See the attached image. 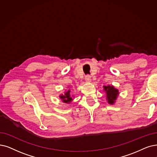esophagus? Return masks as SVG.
I'll return each instance as SVG.
<instances>
[{"instance_id":"esophagus-1","label":"esophagus","mask_w":157,"mask_h":157,"mask_svg":"<svg viewBox=\"0 0 157 157\" xmlns=\"http://www.w3.org/2000/svg\"><path fill=\"white\" fill-rule=\"evenodd\" d=\"M85 80L87 82H91V78L90 76V75H86V77H85Z\"/></svg>"}]
</instances>
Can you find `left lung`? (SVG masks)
Listing matches in <instances>:
<instances>
[{"label": "left lung", "instance_id": "1", "mask_svg": "<svg viewBox=\"0 0 157 157\" xmlns=\"http://www.w3.org/2000/svg\"><path fill=\"white\" fill-rule=\"evenodd\" d=\"M103 88L104 91L105 92L106 100L108 101V103L111 105L114 104L119 95L118 90L115 88L113 85L104 86Z\"/></svg>", "mask_w": 157, "mask_h": 157}]
</instances>
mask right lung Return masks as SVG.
I'll return each instance as SVG.
<instances>
[{
	"instance_id": "add662e5",
	"label": "right lung",
	"mask_w": 157,
	"mask_h": 157,
	"mask_svg": "<svg viewBox=\"0 0 157 157\" xmlns=\"http://www.w3.org/2000/svg\"><path fill=\"white\" fill-rule=\"evenodd\" d=\"M71 90L68 89L64 92V94H61V95H59V98L61 99L62 102L66 104H70L73 101V98L70 94Z\"/></svg>"
}]
</instances>
